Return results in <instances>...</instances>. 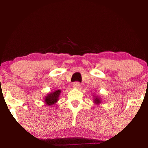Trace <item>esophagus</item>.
<instances>
[{"label":"esophagus","instance_id":"esophagus-1","mask_svg":"<svg viewBox=\"0 0 148 148\" xmlns=\"http://www.w3.org/2000/svg\"><path fill=\"white\" fill-rule=\"evenodd\" d=\"M73 87L74 88H79L80 87V83L79 82H74L73 83Z\"/></svg>","mask_w":148,"mask_h":148}]
</instances>
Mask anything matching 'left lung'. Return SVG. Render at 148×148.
Masks as SVG:
<instances>
[{"instance_id":"8db88e82","label":"left lung","mask_w":148,"mask_h":148,"mask_svg":"<svg viewBox=\"0 0 148 148\" xmlns=\"http://www.w3.org/2000/svg\"><path fill=\"white\" fill-rule=\"evenodd\" d=\"M95 103H97V104H98V103H101V100H100V99H99V98H95Z\"/></svg>"}]
</instances>
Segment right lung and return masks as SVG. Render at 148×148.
I'll use <instances>...</instances> for the list:
<instances>
[{
	"mask_svg": "<svg viewBox=\"0 0 148 148\" xmlns=\"http://www.w3.org/2000/svg\"><path fill=\"white\" fill-rule=\"evenodd\" d=\"M61 91L60 90H58L53 92L49 94L45 99V103L48 105H52L55 104L58 100V97L60 95Z\"/></svg>",
	"mask_w": 148,
	"mask_h": 148,
	"instance_id": "obj_1",
	"label": "right lung"
}]
</instances>
